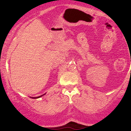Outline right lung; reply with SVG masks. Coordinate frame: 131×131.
I'll return each mask as SVG.
<instances>
[{"label":"right lung","mask_w":131,"mask_h":131,"mask_svg":"<svg viewBox=\"0 0 131 131\" xmlns=\"http://www.w3.org/2000/svg\"><path fill=\"white\" fill-rule=\"evenodd\" d=\"M43 95H44V94H43ZM43 95H42V96H39V97H31V98H34V99H36V98H39V97H42V96H43Z\"/></svg>","instance_id":"add662e5"}]
</instances>
